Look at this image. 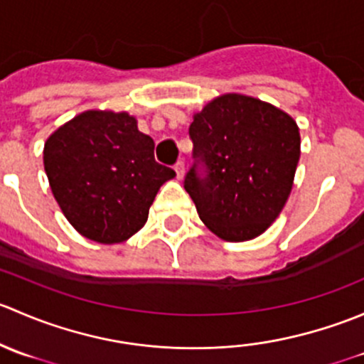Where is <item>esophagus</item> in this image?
<instances>
[{"instance_id": "esophagus-1", "label": "esophagus", "mask_w": 364, "mask_h": 364, "mask_svg": "<svg viewBox=\"0 0 364 364\" xmlns=\"http://www.w3.org/2000/svg\"><path fill=\"white\" fill-rule=\"evenodd\" d=\"M174 171H176V176H178L179 179L183 178V176H185V161L183 160H178L174 164Z\"/></svg>"}]
</instances>
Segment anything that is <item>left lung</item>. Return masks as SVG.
<instances>
[{
    "label": "left lung",
    "mask_w": 364,
    "mask_h": 364,
    "mask_svg": "<svg viewBox=\"0 0 364 364\" xmlns=\"http://www.w3.org/2000/svg\"><path fill=\"white\" fill-rule=\"evenodd\" d=\"M193 165L185 176L200 220L225 241L262 234L284 209L299 161L289 114L245 95H223L193 116Z\"/></svg>",
    "instance_id": "obj_1"
}]
</instances>
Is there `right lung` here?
I'll use <instances>...</instances> for the list:
<instances>
[{
    "label": "right lung",
    "instance_id": "right-lung-1",
    "mask_svg": "<svg viewBox=\"0 0 364 364\" xmlns=\"http://www.w3.org/2000/svg\"><path fill=\"white\" fill-rule=\"evenodd\" d=\"M54 199L77 232L121 243L144 227L156 192L176 172L155 160V142L127 112L87 111L46 142Z\"/></svg>",
    "mask_w": 364,
    "mask_h": 364
}]
</instances>
